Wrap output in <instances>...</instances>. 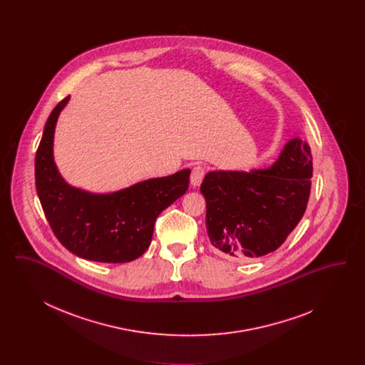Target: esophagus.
I'll return each instance as SVG.
<instances>
[{
	"instance_id": "1",
	"label": "esophagus",
	"mask_w": 365,
	"mask_h": 365,
	"mask_svg": "<svg viewBox=\"0 0 365 365\" xmlns=\"http://www.w3.org/2000/svg\"><path fill=\"white\" fill-rule=\"evenodd\" d=\"M205 175V168L202 165H195L192 170H191L190 175V183L192 187H198L202 182V178Z\"/></svg>"
}]
</instances>
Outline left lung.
Wrapping results in <instances>:
<instances>
[{
  "mask_svg": "<svg viewBox=\"0 0 365 365\" xmlns=\"http://www.w3.org/2000/svg\"><path fill=\"white\" fill-rule=\"evenodd\" d=\"M312 171L311 148L298 137L268 168L209 171L200 190L212 246L238 261L277 250L304 216Z\"/></svg>",
  "mask_w": 365,
  "mask_h": 365,
  "instance_id": "1",
  "label": "left lung"
}]
</instances>
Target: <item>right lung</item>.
Returning a JSON list of instances; mask_svg holds the SVG:
<instances>
[{
  "label": "right lung",
  "mask_w": 365,
  "mask_h": 365,
  "mask_svg": "<svg viewBox=\"0 0 365 365\" xmlns=\"http://www.w3.org/2000/svg\"><path fill=\"white\" fill-rule=\"evenodd\" d=\"M70 96L56 105L35 155V186L54 235L71 253L98 262H128L149 247L157 216L189 189L190 170L97 194L71 186L53 156L57 119Z\"/></svg>",
  "instance_id": "add662e5"
}]
</instances>
